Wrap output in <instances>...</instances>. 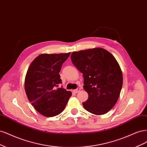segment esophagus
<instances>
[{"label": "esophagus", "instance_id": "34e87169", "mask_svg": "<svg viewBox=\"0 0 147 147\" xmlns=\"http://www.w3.org/2000/svg\"><path fill=\"white\" fill-rule=\"evenodd\" d=\"M80 90V88L78 87L77 89H75V90H73V92H74V93H78Z\"/></svg>", "mask_w": 147, "mask_h": 147}]
</instances>
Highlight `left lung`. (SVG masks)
<instances>
[{
  "instance_id": "obj_1",
  "label": "left lung",
  "mask_w": 147,
  "mask_h": 147,
  "mask_svg": "<svg viewBox=\"0 0 147 147\" xmlns=\"http://www.w3.org/2000/svg\"><path fill=\"white\" fill-rule=\"evenodd\" d=\"M71 59L83 74L84 89L88 94L82 102L85 109L94 115H103L115 106L123 86L119 64L109 52L93 48L73 52Z\"/></svg>"
}]
</instances>
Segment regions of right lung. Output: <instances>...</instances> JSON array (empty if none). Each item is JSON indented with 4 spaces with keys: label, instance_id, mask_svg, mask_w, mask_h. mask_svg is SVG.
Here are the masks:
<instances>
[{
    "label": "right lung",
    "instance_id": "right-lung-1",
    "mask_svg": "<svg viewBox=\"0 0 147 147\" xmlns=\"http://www.w3.org/2000/svg\"><path fill=\"white\" fill-rule=\"evenodd\" d=\"M71 53L42 54L31 63L25 78V90L29 101L41 115H57L65 109L72 93L63 88L59 73Z\"/></svg>",
    "mask_w": 147,
    "mask_h": 147
}]
</instances>
